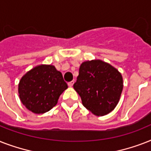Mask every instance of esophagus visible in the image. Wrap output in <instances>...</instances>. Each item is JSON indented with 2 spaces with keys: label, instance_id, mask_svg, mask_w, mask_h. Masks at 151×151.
Returning a JSON list of instances; mask_svg holds the SVG:
<instances>
[{
  "label": "esophagus",
  "instance_id": "esophagus-1",
  "mask_svg": "<svg viewBox=\"0 0 151 151\" xmlns=\"http://www.w3.org/2000/svg\"><path fill=\"white\" fill-rule=\"evenodd\" d=\"M73 83H74V81H70V82L68 83L69 87H72V86L73 85Z\"/></svg>",
  "mask_w": 151,
  "mask_h": 151
}]
</instances>
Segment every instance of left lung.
Here are the masks:
<instances>
[{
    "mask_svg": "<svg viewBox=\"0 0 151 151\" xmlns=\"http://www.w3.org/2000/svg\"><path fill=\"white\" fill-rule=\"evenodd\" d=\"M73 88L87 110L96 116H103L111 112L119 102L123 89L122 76L105 62H84Z\"/></svg>",
    "mask_w": 151,
    "mask_h": 151,
    "instance_id": "obj_1",
    "label": "left lung"
}]
</instances>
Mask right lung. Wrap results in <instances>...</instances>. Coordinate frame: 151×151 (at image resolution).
Listing matches in <instances>:
<instances>
[{
  "label": "right lung",
  "mask_w": 151,
  "mask_h": 151,
  "mask_svg": "<svg viewBox=\"0 0 151 151\" xmlns=\"http://www.w3.org/2000/svg\"><path fill=\"white\" fill-rule=\"evenodd\" d=\"M68 88L61 72L52 65H41L27 72L19 81V94L22 104L34 114H44L57 104Z\"/></svg>",
  "instance_id": "1"
}]
</instances>
